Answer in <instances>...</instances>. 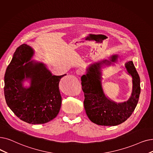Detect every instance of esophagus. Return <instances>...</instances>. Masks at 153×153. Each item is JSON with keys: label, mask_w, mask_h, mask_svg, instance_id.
I'll return each mask as SVG.
<instances>
[{"label": "esophagus", "mask_w": 153, "mask_h": 153, "mask_svg": "<svg viewBox=\"0 0 153 153\" xmlns=\"http://www.w3.org/2000/svg\"><path fill=\"white\" fill-rule=\"evenodd\" d=\"M76 74H77V75H78V76H81V75H82V74H83V71H82V69H77V70H76Z\"/></svg>", "instance_id": "1"}]
</instances>
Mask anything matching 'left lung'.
Masks as SVG:
<instances>
[{
    "label": "left lung",
    "mask_w": 153,
    "mask_h": 153,
    "mask_svg": "<svg viewBox=\"0 0 153 153\" xmlns=\"http://www.w3.org/2000/svg\"><path fill=\"white\" fill-rule=\"evenodd\" d=\"M119 56L112 55L108 60L91 64L86 69V74L81 77L84 92V109L90 120L97 125L114 126L120 124L131 116L134 111L141 92L140 78L131 61L124 64L127 73L132 77V92L126 101L116 102L105 94L102 84L101 69L115 65Z\"/></svg>",
    "instance_id": "1"
}]
</instances>
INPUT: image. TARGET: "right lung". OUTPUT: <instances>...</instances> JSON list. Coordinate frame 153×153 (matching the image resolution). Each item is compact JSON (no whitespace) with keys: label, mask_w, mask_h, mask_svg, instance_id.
Segmentation results:
<instances>
[{"label":"right lung","mask_w":153,"mask_h":153,"mask_svg":"<svg viewBox=\"0 0 153 153\" xmlns=\"http://www.w3.org/2000/svg\"><path fill=\"white\" fill-rule=\"evenodd\" d=\"M34 50L24 44L16 49L4 76V96L12 111L24 122L44 124L54 119L61 109V79L53 76L42 62L31 60ZM28 80L29 87L23 85Z\"/></svg>","instance_id":"add662e5"}]
</instances>
